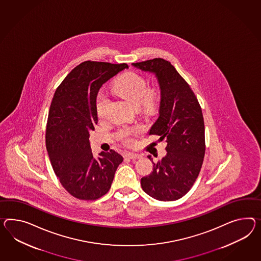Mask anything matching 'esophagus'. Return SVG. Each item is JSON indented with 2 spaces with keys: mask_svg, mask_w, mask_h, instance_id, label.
I'll use <instances>...</instances> for the list:
<instances>
[{
  "mask_svg": "<svg viewBox=\"0 0 261 261\" xmlns=\"http://www.w3.org/2000/svg\"><path fill=\"white\" fill-rule=\"evenodd\" d=\"M125 157H127L128 159H132V160H136V159H140L141 155H139V154L127 152V153L125 154Z\"/></svg>",
  "mask_w": 261,
  "mask_h": 261,
  "instance_id": "34e87169",
  "label": "esophagus"
}]
</instances>
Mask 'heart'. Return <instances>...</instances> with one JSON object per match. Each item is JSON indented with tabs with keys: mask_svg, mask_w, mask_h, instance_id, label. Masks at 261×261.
<instances>
[{
	"mask_svg": "<svg viewBox=\"0 0 261 261\" xmlns=\"http://www.w3.org/2000/svg\"><path fill=\"white\" fill-rule=\"evenodd\" d=\"M114 94L121 98L128 101L135 107L150 109L153 107L158 98L157 90L147 88V81L143 75L136 72H126L114 81L113 85ZM109 99L104 94H99L95 101V111L98 118H104L107 113ZM139 127H125L118 133V138L123 143L129 145L133 142V136L139 134Z\"/></svg>",
	"mask_w": 261,
	"mask_h": 261,
	"instance_id": "heart-1",
	"label": "heart"
}]
</instances>
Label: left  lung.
Listing matches in <instances>:
<instances>
[{
    "instance_id": "1",
    "label": "left lung",
    "mask_w": 261,
    "mask_h": 261,
    "mask_svg": "<svg viewBox=\"0 0 261 261\" xmlns=\"http://www.w3.org/2000/svg\"><path fill=\"white\" fill-rule=\"evenodd\" d=\"M157 76L161 88L159 117L149 134L167 143V155L141 179L143 190L158 201H176L198 178L205 153L204 121L200 103L187 81L167 60L156 58L133 63ZM151 160V156H147Z\"/></svg>"
}]
</instances>
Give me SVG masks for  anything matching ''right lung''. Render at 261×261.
Here are the masks:
<instances>
[{"label": "right lung", "mask_w": 261, "mask_h": 261, "mask_svg": "<svg viewBox=\"0 0 261 261\" xmlns=\"http://www.w3.org/2000/svg\"><path fill=\"white\" fill-rule=\"evenodd\" d=\"M126 63L87 60L74 67L57 88L47 119L45 143L54 172L68 193L82 201H94L110 190L123 161L111 149L94 158L90 132L97 124L96 95L101 86Z\"/></svg>", "instance_id": "right-lung-1"}]
</instances>
